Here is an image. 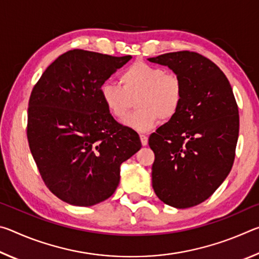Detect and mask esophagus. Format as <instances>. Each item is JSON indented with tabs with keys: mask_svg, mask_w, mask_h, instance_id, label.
Here are the masks:
<instances>
[{
	"mask_svg": "<svg viewBox=\"0 0 259 259\" xmlns=\"http://www.w3.org/2000/svg\"><path fill=\"white\" fill-rule=\"evenodd\" d=\"M140 137V142H142V144H143V146H146L147 145V143H148V137L146 135H140L139 136Z\"/></svg>",
	"mask_w": 259,
	"mask_h": 259,
	"instance_id": "1",
	"label": "esophagus"
}]
</instances>
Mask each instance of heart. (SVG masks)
<instances>
[{
    "mask_svg": "<svg viewBox=\"0 0 259 259\" xmlns=\"http://www.w3.org/2000/svg\"><path fill=\"white\" fill-rule=\"evenodd\" d=\"M121 85L104 82L99 95L107 112L115 119L126 115L136 99L138 109L123 123L138 131H147L159 119L168 121L176 115L183 100V82L177 74L137 61L120 75Z\"/></svg>",
    "mask_w": 259,
    "mask_h": 259,
    "instance_id": "1",
    "label": "heart"
}]
</instances>
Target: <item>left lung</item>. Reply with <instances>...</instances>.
I'll use <instances>...</instances> for the list:
<instances>
[{"label": "left lung", "instance_id": "left-lung-1", "mask_svg": "<svg viewBox=\"0 0 259 259\" xmlns=\"http://www.w3.org/2000/svg\"><path fill=\"white\" fill-rule=\"evenodd\" d=\"M151 63L169 67L183 82L176 115L148 139L155 154L152 185L162 202L178 209L207 200L234 162L239 109L225 74L202 55L169 52Z\"/></svg>", "mask_w": 259, "mask_h": 259}]
</instances>
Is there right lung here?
Listing matches in <instances>:
<instances>
[{
	"instance_id": "1",
	"label": "right lung",
	"mask_w": 259,
	"mask_h": 259,
	"mask_svg": "<svg viewBox=\"0 0 259 259\" xmlns=\"http://www.w3.org/2000/svg\"><path fill=\"white\" fill-rule=\"evenodd\" d=\"M133 58L74 49L59 56L33 88L27 138L43 182L78 207L108 199L120 183V165L142 143L135 130L107 112L99 88Z\"/></svg>"
}]
</instances>
